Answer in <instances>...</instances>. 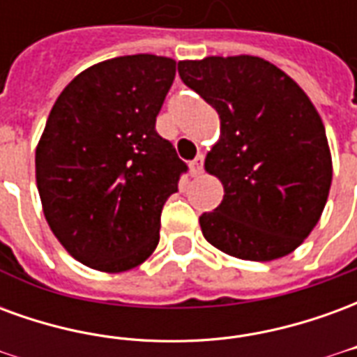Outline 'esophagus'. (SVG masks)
Segmentation results:
<instances>
[{
  "mask_svg": "<svg viewBox=\"0 0 357 357\" xmlns=\"http://www.w3.org/2000/svg\"><path fill=\"white\" fill-rule=\"evenodd\" d=\"M202 162H204V156H202V155L197 156L193 162H189V172H191V176H201V174H202Z\"/></svg>",
  "mask_w": 357,
  "mask_h": 357,
  "instance_id": "obj_1",
  "label": "esophagus"
}]
</instances>
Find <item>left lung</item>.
Here are the masks:
<instances>
[{
    "label": "left lung",
    "instance_id": "8db88e82",
    "mask_svg": "<svg viewBox=\"0 0 357 357\" xmlns=\"http://www.w3.org/2000/svg\"><path fill=\"white\" fill-rule=\"evenodd\" d=\"M178 73L220 116L204 170L222 181L224 199L201 216L204 239L250 262L291 255L319 222L333 179L314 102L289 74L255 55L179 61Z\"/></svg>",
    "mask_w": 357,
    "mask_h": 357
}]
</instances>
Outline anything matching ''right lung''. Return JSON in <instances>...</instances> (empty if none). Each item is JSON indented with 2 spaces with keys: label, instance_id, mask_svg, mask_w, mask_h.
<instances>
[{
  "label": "right lung",
  "instance_id": "add662e5",
  "mask_svg": "<svg viewBox=\"0 0 357 357\" xmlns=\"http://www.w3.org/2000/svg\"><path fill=\"white\" fill-rule=\"evenodd\" d=\"M176 61L126 55L66 86L36 147L43 216L74 260L105 273L141 266L187 166L155 130Z\"/></svg>",
  "mask_w": 357,
  "mask_h": 357
}]
</instances>
